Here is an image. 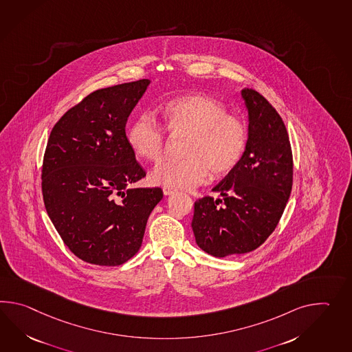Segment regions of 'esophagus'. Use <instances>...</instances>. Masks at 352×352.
Here are the masks:
<instances>
[{"mask_svg": "<svg viewBox=\"0 0 352 352\" xmlns=\"http://www.w3.org/2000/svg\"><path fill=\"white\" fill-rule=\"evenodd\" d=\"M163 192H164L165 195H174L177 190L173 189V188L166 187V186H165V187H163Z\"/></svg>", "mask_w": 352, "mask_h": 352, "instance_id": "obj_1", "label": "esophagus"}]
</instances>
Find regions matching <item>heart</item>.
<instances>
[{"mask_svg":"<svg viewBox=\"0 0 352 352\" xmlns=\"http://www.w3.org/2000/svg\"><path fill=\"white\" fill-rule=\"evenodd\" d=\"M173 136H188L184 159L164 160L153 169L151 179L166 187L190 189L204 183L208 173L219 177L234 169L243 157L248 127L225 104L204 96L187 94L160 109ZM127 142L135 155L146 162L164 157L168 139L164 126L150 112H141L127 129Z\"/></svg>","mask_w":352,"mask_h":352,"instance_id":"1","label":"heart"}]
</instances>
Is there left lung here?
I'll use <instances>...</instances> for the list:
<instances>
[{
  "label": "left lung",
  "mask_w": 352,
  "mask_h": 352,
  "mask_svg": "<svg viewBox=\"0 0 352 352\" xmlns=\"http://www.w3.org/2000/svg\"><path fill=\"white\" fill-rule=\"evenodd\" d=\"M249 139L243 157L213 192L195 202V243L217 258L246 254L278 226L293 186L289 135L276 109L255 89H243Z\"/></svg>",
  "instance_id": "obj_1"
}]
</instances>
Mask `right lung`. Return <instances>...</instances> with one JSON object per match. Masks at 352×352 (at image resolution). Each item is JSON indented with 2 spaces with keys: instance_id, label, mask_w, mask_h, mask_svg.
Returning a JSON list of instances; mask_svg holds the SVG:
<instances>
[{
  "instance_id": "1",
  "label": "right lung",
  "mask_w": 352,
  "mask_h": 352,
  "mask_svg": "<svg viewBox=\"0 0 352 352\" xmlns=\"http://www.w3.org/2000/svg\"><path fill=\"white\" fill-rule=\"evenodd\" d=\"M150 80L97 89L68 109L47 139L41 192L63 243L77 258L118 266L140 249L162 188H130L146 175L126 122Z\"/></svg>"
}]
</instances>
